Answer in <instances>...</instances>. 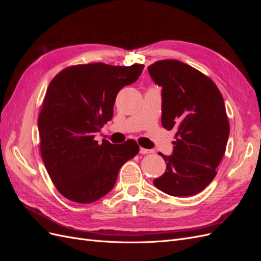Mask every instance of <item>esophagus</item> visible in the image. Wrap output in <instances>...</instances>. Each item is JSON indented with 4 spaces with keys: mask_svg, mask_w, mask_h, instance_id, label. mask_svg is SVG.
<instances>
[{
    "mask_svg": "<svg viewBox=\"0 0 261 261\" xmlns=\"http://www.w3.org/2000/svg\"><path fill=\"white\" fill-rule=\"evenodd\" d=\"M139 152H140L141 154H147V153H152L153 150H151V149H146V148H141V147H140Z\"/></svg>",
    "mask_w": 261,
    "mask_h": 261,
    "instance_id": "esophagus-1",
    "label": "esophagus"
}]
</instances>
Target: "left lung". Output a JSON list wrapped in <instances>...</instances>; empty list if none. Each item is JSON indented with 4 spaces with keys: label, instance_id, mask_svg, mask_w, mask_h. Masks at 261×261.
<instances>
[{
    "label": "left lung",
    "instance_id": "1",
    "mask_svg": "<svg viewBox=\"0 0 261 261\" xmlns=\"http://www.w3.org/2000/svg\"><path fill=\"white\" fill-rule=\"evenodd\" d=\"M162 88V126L176 129L167 170L153 185L163 193L186 197L200 193L216 177L230 134L224 101L218 87L199 70L176 60L148 66Z\"/></svg>",
    "mask_w": 261,
    "mask_h": 261
}]
</instances>
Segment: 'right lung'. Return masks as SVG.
<instances>
[{"instance_id": "1", "label": "right lung", "mask_w": 261, "mask_h": 261, "mask_svg": "<svg viewBox=\"0 0 261 261\" xmlns=\"http://www.w3.org/2000/svg\"><path fill=\"white\" fill-rule=\"evenodd\" d=\"M144 65L103 63L63 69L50 83L38 118L41 155L65 198L90 203L113 188L122 165L139 152L135 140L114 145L94 140L113 117L118 91L135 83Z\"/></svg>"}]
</instances>
